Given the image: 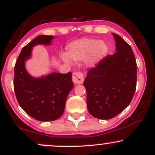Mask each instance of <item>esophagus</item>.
<instances>
[{
    "mask_svg": "<svg viewBox=\"0 0 155 155\" xmlns=\"http://www.w3.org/2000/svg\"><path fill=\"white\" fill-rule=\"evenodd\" d=\"M73 81L76 84H82L84 81V75L81 72H75L73 74Z\"/></svg>",
    "mask_w": 155,
    "mask_h": 155,
    "instance_id": "34e87169",
    "label": "esophagus"
}]
</instances>
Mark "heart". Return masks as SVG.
<instances>
[{
  "label": "heart",
  "instance_id": "1",
  "mask_svg": "<svg viewBox=\"0 0 155 155\" xmlns=\"http://www.w3.org/2000/svg\"><path fill=\"white\" fill-rule=\"evenodd\" d=\"M108 45L104 41L94 38H82L68 44L66 53L61 55V59L67 64L84 60L87 66H94L107 54Z\"/></svg>",
  "mask_w": 155,
  "mask_h": 155
}]
</instances>
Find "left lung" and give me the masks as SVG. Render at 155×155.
I'll list each match as a JSON object with an SVG mask.
<instances>
[{"mask_svg":"<svg viewBox=\"0 0 155 155\" xmlns=\"http://www.w3.org/2000/svg\"><path fill=\"white\" fill-rule=\"evenodd\" d=\"M112 35L116 52L89 71L84 81L88 111L101 120L113 118L127 107L136 88L137 65L132 49L120 35Z\"/></svg>","mask_w":155,"mask_h":155,"instance_id":"left-lung-1","label":"left lung"}]
</instances>
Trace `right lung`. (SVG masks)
Returning <instances> with one entry per match:
<instances>
[{
	"label": "right lung",
	"mask_w": 155,
	"mask_h": 155,
	"mask_svg": "<svg viewBox=\"0 0 155 155\" xmlns=\"http://www.w3.org/2000/svg\"><path fill=\"white\" fill-rule=\"evenodd\" d=\"M52 35H41L22 48L15 67L14 88L20 107L35 120L49 122L63 115L69 92L74 87L72 74L53 72L40 77L31 76L25 62L37 45H51Z\"/></svg>",
	"instance_id": "right-lung-1"
}]
</instances>
